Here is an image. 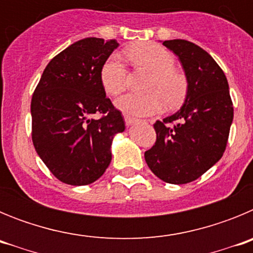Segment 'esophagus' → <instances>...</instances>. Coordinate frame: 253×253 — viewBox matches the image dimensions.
Wrapping results in <instances>:
<instances>
[{
  "label": "esophagus",
  "instance_id": "obj_1",
  "mask_svg": "<svg viewBox=\"0 0 253 253\" xmlns=\"http://www.w3.org/2000/svg\"><path fill=\"white\" fill-rule=\"evenodd\" d=\"M139 122V120L138 119H134V118H130V116H125V124L128 125H133V124H135V123H138Z\"/></svg>",
  "mask_w": 253,
  "mask_h": 253
}]
</instances>
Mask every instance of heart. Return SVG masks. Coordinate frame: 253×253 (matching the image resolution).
<instances>
[{
	"mask_svg": "<svg viewBox=\"0 0 253 253\" xmlns=\"http://www.w3.org/2000/svg\"><path fill=\"white\" fill-rule=\"evenodd\" d=\"M126 55L137 67L151 71L147 90L138 95L126 93L115 100V106L126 116H148L162 111L167 104L177 105L185 95L182 76L173 71V57L165 48L154 43H139L126 50ZM100 80L107 95L122 93L128 86V72L122 58L113 54L107 58L100 72Z\"/></svg>",
	"mask_w": 253,
	"mask_h": 253,
	"instance_id": "heart-1",
	"label": "heart"
}]
</instances>
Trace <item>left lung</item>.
I'll return each mask as SVG.
<instances>
[{
    "mask_svg": "<svg viewBox=\"0 0 253 253\" xmlns=\"http://www.w3.org/2000/svg\"><path fill=\"white\" fill-rule=\"evenodd\" d=\"M162 44L180 59L186 96L175 114L154 123L157 139L144 158L165 182L187 184L222 158L233 122V104L227 77L208 51L182 39Z\"/></svg>",
    "mask_w": 253,
    "mask_h": 253,
    "instance_id": "8db88e82",
    "label": "left lung"
}]
</instances>
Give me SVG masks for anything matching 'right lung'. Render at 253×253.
<instances>
[{
    "mask_svg": "<svg viewBox=\"0 0 253 253\" xmlns=\"http://www.w3.org/2000/svg\"><path fill=\"white\" fill-rule=\"evenodd\" d=\"M119 46L115 39L84 38L60 51L44 69L31 99L33 143L64 184L95 182L111 162V143L125 130L122 113L106 97L100 72ZM105 113L92 120L93 113Z\"/></svg>",
    "mask_w": 253,
    "mask_h": 253,
    "instance_id": "add662e5",
    "label": "right lung"
}]
</instances>
